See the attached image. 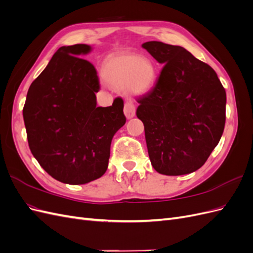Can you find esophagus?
Instances as JSON below:
<instances>
[{"instance_id": "obj_1", "label": "esophagus", "mask_w": 253, "mask_h": 253, "mask_svg": "<svg viewBox=\"0 0 253 253\" xmlns=\"http://www.w3.org/2000/svg\"><path fill=\"white\" fill-rule=\"evenodd\" d=\"M135 113H136V109H135V105L132 102H126L125 104V115L127 119H131L135 116Z\"/></svg>"}]
</instances>
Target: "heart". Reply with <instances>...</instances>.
<instances>
[{"label": "heart", "instance_id": "obj_1", "mask_svg": "<svg viewBox=\"0 0 253 253\" xmlns=\"http://www.w3.org/2000/svg\"><path fill=\"white\" fill-rule=\"evenodd\" d=\"M103 75L110 85L133 96L150 93L157 81V70L149 59L128 52H117L106 59Z\"/></svg>", "mask_w": 253, "mask_h": 253}]
</instances>
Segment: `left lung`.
Listing matches in <instances>:
<instances>
[{"mask_svg": "<svg viewBox=\"0 0 253 253\" xmlns=\"http://www.w3.org/2000/svg\"><path fill=\"white\" fill-rule=\"evenodd\" d=\"M141 46L164 68L156 85L138 100L151 164L164 175L195 172L224 132L226 91L213 68L177 45Z\"/></svg>", "mask_w": 253, "mask_h": 253, "instance_id": "obj_1", "label": "left lung"}]
</instances>
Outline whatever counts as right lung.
Segmentation results:
<instances>
[{
	"instance_id": "right-lung-1",
	"label": "right lung",
	"mask_w": 253,
	"mask_h": 253,
	"mask_svg": "<svg viewBox=\"0 0 253 253\" xmlns=\"http://www.w3.org/2000/svg\"><path fill=\"white\" fill-rule=\"evenodd\" d=\"M87 44L60 47L29 86L23 118L29 149L51 177L84 185L105 173L114 135L126 124L122 99L97 106L95 67L80 57Z\"/></svg>"
}]
</instances>
